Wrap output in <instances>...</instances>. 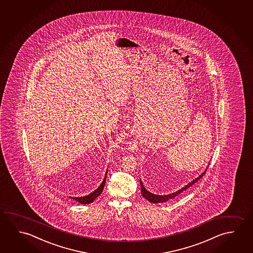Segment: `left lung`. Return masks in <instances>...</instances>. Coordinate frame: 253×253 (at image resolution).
<instances>
[{"mask_svg": "<svg viewBox=\"0 0 253 253\" xmlns=\"http://www.w3.org/2000/svg\"><path fill=\"white\" fill-rule=\"evenodd\" d=\"M205 174H206V171H204L203 173L200 174V175H199L197 178L193 179V180H192L191 182H189L187 185L182 187V189H180L178 191L173 192V193H171V194L168 195L153 194V193L150 192V191H147V190L145 189V186L143 185V183H142L140 180L141 194H142V196H143L145 199H147L149 202H151V203L157 204L167 202V201H169V199H174V197H176L177 195L182 193V191H185L188 188H190L192 184H194L195 182H197V181H199V179L201 178Z\"/></svg>", "mask_w": 253, "mask_h": 253, "instance_id": "obj_1", "label": "left lung"}]
</instances>
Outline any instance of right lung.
<instances>
[{
    "instance_id": "1",
    "label": "right lung",
    "mask_w": 253,
    "mask_h": 253,
    "mask_svg": "<svg viewBox=\"0 0 253 253\" xmlns=\"http://www.w3.org/2000/svg\"><path fill=\"white\" fill-rule=\"evenodd\" d=\"M107 174H108V171L106 172V174H105V177H104V180L101 182V184H100V186L98 187L97 189H96L95 191H92L91 193H90L89 195H87V196H84V197H78V198H71V199H75L76 201H78L79 203L83 204V205H86V204H91L94 201V199L99 196V195L101 194V192L103 191L104 186H105V182H106V177H107Z\"/></svg>"
}]
</instances>
